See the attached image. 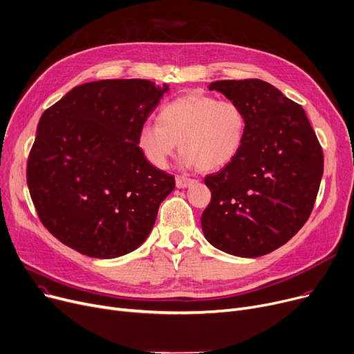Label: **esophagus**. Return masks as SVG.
<instances>
[{"mask_svg": "<svg viewBox=\"0 0 354 354\" xmlns=\"http://www.w3.org/2000/svg\"><path fill=\"white\" fill-rule=\"evenodd\" d=\"M194 183H196L194 178H190L187 176H176V185L178 189H187V187H190Z\"/></svg>", "mask_w": 354, "mask_h": 354, "instance_id": "34e87169", "label": "esophagus"}]
</instances>
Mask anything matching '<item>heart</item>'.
I'll use <instances>...</instances> for the list:
<instances>
[{
  "instance_id": "1",
  "label": "heart",
  "mask_w": 354,
  "mask_h": 354,
  "mask_svg": "<svg viewBox=\"0 0 354 354\" xmlns=\"http://www.w3.org/2000/svg\"><path fill=\"white\" fill-rule=\"evenodd\" d=\"M157 118L137 131L136 144L144 158L164 169L180 142L184 162L201 171L218 170L237 156L247 124L234 101L198 93L164 104Z\"/></svg>"
}]
</instances>
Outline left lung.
Returning a JSON list of instances; mask_svg holds the SVG:
<instances>
[{"mask_svg":"<svg viewBox=\"0 0 354 354\" xmlns=\"http://www.w3.org/2000/svg\"><path fill=\"white\" fill-rule=\"evenodd\" d=\"M245 114L237 156L204 178L212 201L201 216L212 245L259 257L286 244L310 217L323 176V150L300 104L257 78L212 82Z\"/></svg>","mask_w":354,"mask_h":354,"instance_id":"obj_1","label":"left lung"}]
</instances>
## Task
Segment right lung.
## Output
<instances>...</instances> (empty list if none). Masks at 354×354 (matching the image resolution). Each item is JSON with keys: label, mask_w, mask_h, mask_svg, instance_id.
Listing matches in <instances>:
<instances>
[{"label": "right lung", "mask_w": 354, "mask_h": 354, "mask_svg": "<svg viewBox=\"0 0 354 354\" xmlns=\"http://www.w3.org/2000/svg\"><path fill=\"white\" fill-rule=\"evenodd\" d=\"M167 91L149 80L93 81L41 115L27 184L41 223L62 244L114 259L147 239L176 181L144 158L136 137Z\"/></svg>", "instance_id": "1"}]
</instances>
